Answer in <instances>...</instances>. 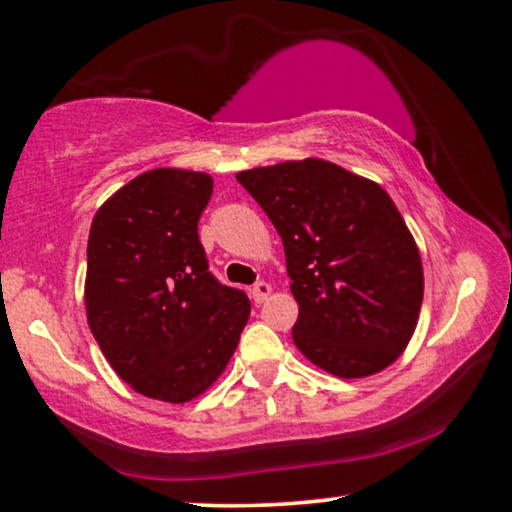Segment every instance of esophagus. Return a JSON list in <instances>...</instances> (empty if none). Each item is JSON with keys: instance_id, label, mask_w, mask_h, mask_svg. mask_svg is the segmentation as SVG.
Listing matches in <instances>:
<instances>
[{"instance_id": "obj_1", "label": "esophagus", "mask_w": 512, "mask_h": 512, "mask_svg": "<svg viewBox=\"0 0 512 512\" xmlns=\"http://www.w3.org/2000/svg\"><path fill=\"white\" fill-rule=\"evenodd\" d=\"M273 292V287L269 285V282H257V285H253V289H250V296H253L255 303H264L266 299H269Z\"/></svg>"}]
</instances>
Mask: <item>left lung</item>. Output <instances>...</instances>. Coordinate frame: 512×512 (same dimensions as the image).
Instances as JSON below:
<instances>
[{"mask_svg": "<svg viewBox=\"0 0 512 512\" xmlns=\"http://www.w3.org/2000/svg\"><path fill=\"white\" fill-rule=\"evenodd\" d=\"M236 179L285 246L299 352L340 379L398 361L418 324L423 262L391 195L322 158L253 167Z\"/></svg>", "mask_w": 512, "mask_h": 512, "instance_id": "left-lung-1", "label": "left lung"}]
</instances>
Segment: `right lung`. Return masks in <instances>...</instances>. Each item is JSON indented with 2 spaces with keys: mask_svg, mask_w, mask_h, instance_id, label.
<instances>
[{
  "mask_svg": "<svg viewBox=\"0 0 512 512\" xmlns=\"http://www.w3.org/2000/svg\"><path fill=\"white\" fill-rule=\"evenodd\" d=\"M207 172L156 167L96 211L87 322L112 370L144 398L183 404L216 384L250 317L248 296L209 273L197 223Z\"/></svg>",
  "mask_w": 512,
  "mask_h": 512,
  "instance_id": "right-lung-1",
  "label": "right lung"
}]
</instances>
